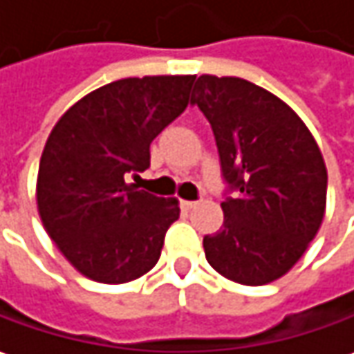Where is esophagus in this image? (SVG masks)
Returning a JSON list of instances; mask_svg holds the SVG:
<instances>
[{
    "label": "esophagus",
    "mask_w": 354,
    "mask_h": 354,
    "mask_svg": "<svg viewBox=\"0 0 354 354\" xmlns=\"http://www.w3.org/2000/svg\"><path fill=\"white\" fill-rule=\"evenodd\" d=\"M196 205H199V201H186V199H182L180 201V207L186 209V211H189V209H194Z\"/></svg>",
    "instance_id": "obj_1"
}]
</instances>
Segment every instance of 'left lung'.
<instances>
[{
    "label": "left lung",
    "mask_w": 354,
    "mask_h": 354,
    "mask_svg": "<svg viewBox=\"0 0 354 354\" xmlns=\"http://www.w3.org/2000/svg\"><path fill=\"white\" fill-rule=\"evenodd\" d=\"M192 102L207 118L225 178V221L203 236L211 268L242 285L285 275L316 236L328 170L304 122L238 77L201 75Z\"/></svg>",
    "instance_id": "1"
}]
</instances>
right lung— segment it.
Returning a JSON list of instances; mask_svg holds the SVG:
<instances>
[{"instance_id":"add662e5","label":"right lung","mask_w":354,"mask_h":354,"mask_svg":"<svg viewBox=\"0 0 354 354\" xmlns=\"http://www.w3.org/2000/svg\"><path fill=\"white\" fill-rule=\"evenodd\" d=\"M196 75L129 77L96 88L59 118L38 168L46 232L85 277L120 285L160 258L176 199L129 184L151 165L153 139L189 102Z\"/></svg>"}]
</instances>
